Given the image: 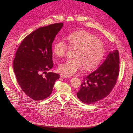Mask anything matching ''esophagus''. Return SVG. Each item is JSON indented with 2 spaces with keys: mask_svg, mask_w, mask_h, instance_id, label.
I'll return each mask as SVG.
<instances>
[{
  "mask_svg": "<svg viewBox=\"0 0 133 133\" xmlns=\"http://www.w3.org/2000/svg\"><path fill=\"white\" fill-rule=\"evenodd\" d=\"M61 77L62 78H69L70 77V76H68V75H65V74H61V75H60Z\"/></svg>",
  "mask_w": 133,
  "mask_h": 133,
  "instance_id": "34e87169",
  "label": "esophagus"
}]
</instances>
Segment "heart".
Returning <instances> with one entry per match:
<instances>
[{
	"mask_svg": "<svg viewBox=\"0 0 133 133\" xmlns=\"http://www.w3.org/2000/svg\"><path fill=\"white\" fill-rule=\"evenodd\" d=\"M69 46L76 48L73 59H69L58 66L61 72L73 75L82 70H91L96 68L101 62L104 54V45L99 39L91 34L79 31L69 34L66 37ZM53 52L58 57L65 55L68 46L63 39L57 41L53 45Z\"/></svg>",
	"mask_w": 133,
	"mask_h": 133,
	"instance_id": "heart-1",
	"label": "heart"
}]
</instances>
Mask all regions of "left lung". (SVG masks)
<instances>
[{
  "instance_id": "8db88e82",
  "label": "left lung",
  "mask_w": 133,
  "mask_h": 133,
  "mask_svg": "<svg viewBox=\"0 0 133 133\" xmlns=\"http://www.w3.org/2000/svg\"><path fill=\"white\" fill-rule=\"evenodd\" d=\"M119 64L118 50L110 51L97 69L84 78L77 97L83 103L91 104L107 96L116 84Z\"/></svg>"
}]
</instances>
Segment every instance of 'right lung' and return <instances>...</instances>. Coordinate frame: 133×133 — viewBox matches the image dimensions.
Returning a JSON list of instances; mask_svg holds the SVG:
<instances>
[{
    "label": "right lung",
    "mask_w": 133,
    "mask_h": 133,
    "mask_svg": "<svg viewBox=\"0 0 133 133\" xmlns=\"http://www.w3.org/2000/svg\"><path fill=\"white\" fill-rule=\"evenodd\" d=\"M64 24L40 27L25 37L16 53L14 71L19 85L28 96L43 100L52 92L59 75L47 72L53 67L52 44Z\"/></svg>",
    "instance_id": "1"
}]
</instances>
